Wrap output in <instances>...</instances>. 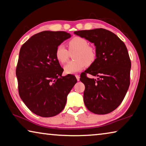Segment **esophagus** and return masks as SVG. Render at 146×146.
<instances>
[{
    "label": "esophagus",
    "instance_id": "34e87169",
    "mask_svg": "<svg viewBox=\"0 0 146 146\" xmlns=\"http://www.w3.org/2000/svg\"><path fill=\"white\" fill-rule=\"evenodd\" d=\"M75 76H76V80H77L78 81L80 80V76L78 75H76Z\"/></svg>",
    "mask_w": 146,
    "mask_h": 146
}]
</instances>
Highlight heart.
<instances>
[{"instance_id": "b5f03b06", "label": "heart", "mask_w": 146, "mask_h": 146, "mask_svg": "<svg viewBox=\"0 0 146 146\" xmlns=\"http://www.w3.org/2000/svg\"><path fill=\"white\" fill-rule=\"evenodd\" d=\"M69 51H76L73 58L64 66V72L66 74H75L82 70L86 66H90L95 62L97 53L93 47L89 46L88 41L81 36H75L69 40ZM63 44H60L56 48L55 57L60 64L68 61L70 52Z\"/></svg>"}]
</instances>
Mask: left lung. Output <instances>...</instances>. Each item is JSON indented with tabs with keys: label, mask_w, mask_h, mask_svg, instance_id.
<instances>
[{
	"label": "left lung",
	"mask_w": 146,
	"mask_h": 146,
	"mask_svg": "<svg viewBox=\"0 0 146 146\" xmlns=\"http://www.w3.org/2000/svg\"><path fill=\"white\" fill-rule=\"evenodd\" d=\"M74 33L96 46L97 58L80 78L85 85L84 102L93 113H110L122 102L130 84L131 63L126 46L115 33L103 28ZM88 73L99 78H88Z\"/></svg>",
	"instance_id": "1"
}]
</instances>
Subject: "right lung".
I'll return each instance as SVG.
<instances>
[{"label": "right lung", "instance_id": "obj_1", "mask_svg": "<svg viewBox=\"0 0 146 146\" xmlns=\"http://www.w3.org/2000/svg\"><path fill=\"white\" fill-rule=\"evenodd\" d=\"M71 37L65 31H44L32 36L20 50L16 75L20 97L31 111L42 117L58 115L77 82L55 57L56 48Z\"/></svg>", "mask_w": 146, "mask_h": 146}]
</instances>
